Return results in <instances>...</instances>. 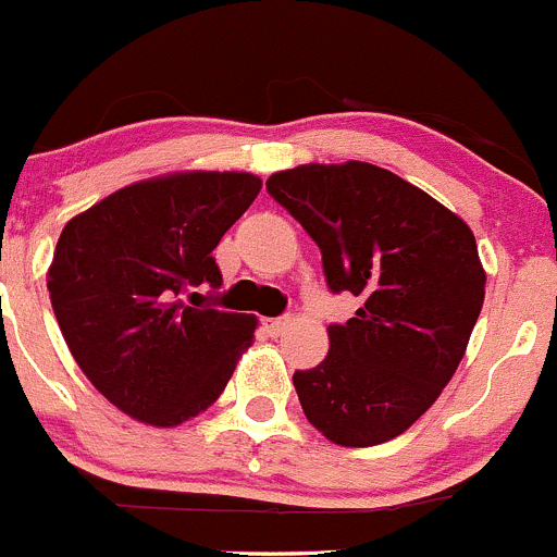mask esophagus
I'll list each match as a JSON object with an SVG mask.
<instances>
[{"instance_id": "esophagus-1", "label": "esophagus", "mask_w": 557, "mask_h": 557, "mask_svg": "<svg viewBox=\"0 0 557 557\" xmlns=\"http://www.w3.org/2000/svg\"><path fill=\"white\" fill-rule=\"evenodd\" d=\"M289 317H278V319H262V326H265V332L271 337H278L284 335V330L289 326Z\"/></svg>"}]
</instances>
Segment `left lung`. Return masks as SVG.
I'll use <instances>...</instances> for the list:
<instances>
[{"label": "left lung", "mask_w": 557, "mask_h": 557, "mask_svg": "<svg viewBox=\"0 0 557 557\" xmlns=\"http://www.w3.org/2000/svg\"><path fill=\"white\" fill-rule=\"evenodd\" d=\"M268 193L317 240L326 286L362 297L330 324V354L292 375L308 421L343 448L407 432L467 351L485 300L472 231L432 195L381 165L308 163Z\"/></svg>", "instance_id": "obj_1"}]
</instances>
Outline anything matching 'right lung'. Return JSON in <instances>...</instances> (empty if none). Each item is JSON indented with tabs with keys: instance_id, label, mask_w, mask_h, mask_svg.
Wrapping results in <instances>:
<instances>
[{
	"instance_id": "right-lung-1",
	"label": "right lung",
	"mask_w": 557,
	"mask_h": 557,
	"mask_svg": "<svg viewBox=\"0 0 557 557\" xmlns=\"http://www.w3.org/2000/svg\"><path fill=\"white\" fill-rule=\"evenodd\" d=\"M246 171L134 182L72 216L48 289L69 351L125 416L180 426L214 405L251 346L249 313L187 306L222 286L211 251L260 193Z\"/></svg>"
}]
</instances>
